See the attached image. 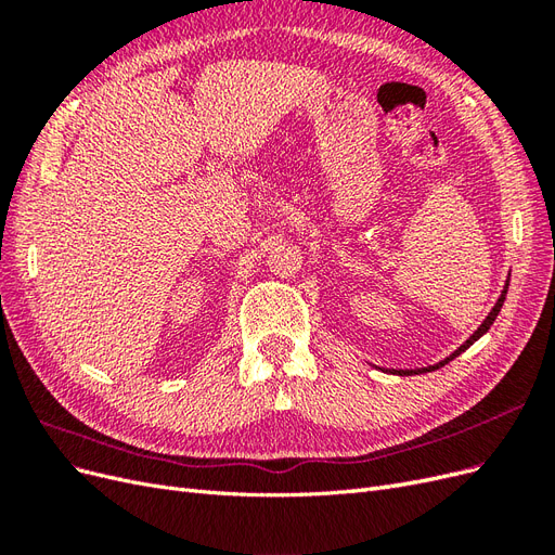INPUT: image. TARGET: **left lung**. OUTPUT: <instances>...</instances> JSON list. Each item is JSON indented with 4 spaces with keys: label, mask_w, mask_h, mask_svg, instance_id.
<instances>
[{
    "label": "left lung",
    "mask_w": 555,
    "mask_h": 555,
    "mask_svg": "<svg viewBox=\"0 0 555 555\" xmlns=\"http://www.w3.org/2000/svg\"><path fill=\"white\" fill-rule=\"evenodd\" d=\"M507 289H509V280H507V284H505V289H502V294H500V298H498V304L493 306V310L489 312V317H486L483 319V322H481V326L473 333V335H469V338L456 349V351H453V354H449L444 361H440V363H435V365H428V367H416V371H391L393 375H400V377H405V375H422V373H433V371H438V367H442V365H447L449 361H453V359H456L459 354H463V351L469 347V345H473V343H477L479 338H481V335L486 333V331H489L491 328V324L495 322V317H498V312H500V308H502V304H505V296H507Z\"/></svg>",
    "instance_id": "8db88e82"
}]
</instances>
